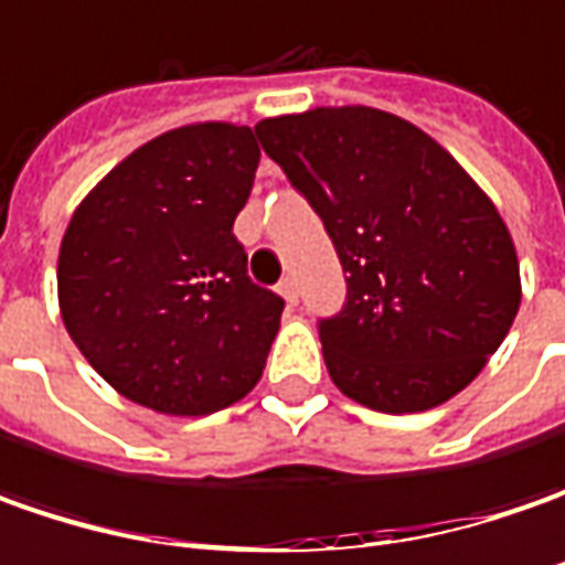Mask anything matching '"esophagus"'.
<instances>
[{"label": "esophagus", "instance_id": "esophagus-1", "mask_svg": "<svg viewBox=\"0 0 565 565\" xmlns=\"http://www.w3.org/2000/svg\"><path fill=\"white\" fill-rule=\"evenodd\" d=\"M278 294H281L284 300L290 302V306L300 300V290H297V281H294V278H284V281L278 284Z\"/></svg>", "mask_w": 565, "mask_h": 565}]
</instances>
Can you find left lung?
<instances>
[{
	"mask_svg": "<svg viewBox=\"0 0 565 565\" xmlns=\"http://www.w3.org/2000/svg\"><path fill=\"white\" fill-rule=\"evenodd\" d=\"M263 149L319 212L347 302L319 324L341 394L425 413L472 384L522 300L519 259L491 196L406 118L321 106L263 118Z\"/></svg>",
	"mask_w": 565,
	"mask_h": 565,
	"instance_id": "left-lung-1",
	"label": "left lung"
}]
</instances>
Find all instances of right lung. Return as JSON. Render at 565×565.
I'll use <instances>...</instances> for the list:
<instances>
[{"mask_svg": "<svg viewBox=\"0 0 565 565\" xmlns=\"http://www.w3.org/2000/svg\"><path fill=\"white\" fill-rule=\"evenodd\" d=\"M256 168V127H174L74 209L58 249V309L121 397L166 416H209L263 379L284 300L249 281L234 237Z\"/></svg>", "mask_w": 565, "mask_h": 565, "instance_id": "1", "label": "right lung"}]
</instances>
